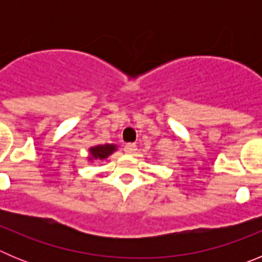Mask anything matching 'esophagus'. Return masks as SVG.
Listing matches in <instances>:
<instances>
[{
    "label": "esophagus",
    "instance_id": "34e87169",
    "mask_svg": "<svg viewBox=\"0 0 262 262\" xmlns=\"http://www.w3.org/2000/svg\"><path fill=\"white\" fill-rule=\"evenodd\" d=\"M136 149H138V147H136V144H134V143H128V144L124 145V152H126L127 155H134L136 152Z\"/></svg>",
    "mask_w": 262,
    "mask_h": 262
}]
</instances>
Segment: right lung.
<instances>
[{
	"mask_svg": "<svg viewBox=\"0 0 262 262\" xmlns=\"http://www.w3.org/2000/svg\"><path fill=\"white\" fill-rule=\"evenodd\" d=\"M118 149L117 144H98L94 145V147L89 148V156H88V161L93 163V161H101V160H106L108 156L114 154Z\"/></svg>",
	"mask_w": 262,
	"mask_h": 262,
	"instance_id": "add662e5",
	"label": "right lung"
}]
</instances>
